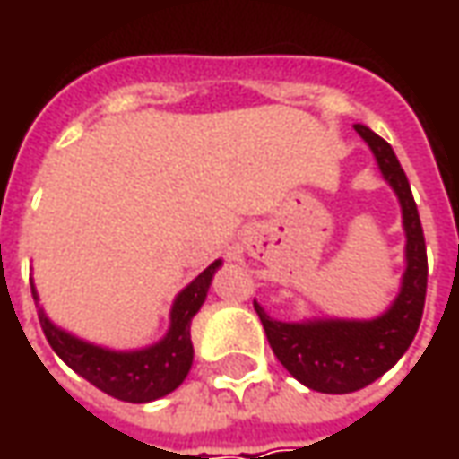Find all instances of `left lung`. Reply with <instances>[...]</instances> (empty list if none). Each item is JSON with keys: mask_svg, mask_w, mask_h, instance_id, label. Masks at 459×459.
Listing matches in <instances>:
<instances>
[{"mask_svg": "<svg viewBox=\"0 0 459 459\" xmlns=\"http://www.w3.org/2000/svg\"><path fill=\"white\" fill-rule=\"evenodd\" d=\"M378 160L385 181L394 186L403 209L406 273L401 293L383 316L373 322H275L255 304L273 355L299 383L322 394H352L370 385L414 342L427 299V242L416 212L414 194L391 145L362 125H355Z\"/></svg>", "mask_w": 459, "mask_h": 459, "instance_id": "left-lung-1", "label": "left lung"}]
</instances>
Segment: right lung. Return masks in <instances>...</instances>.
<instances>
[{
  "instance_id": "obj_1",
  "label": "right lung",
  "mask_w": 459,
  "mask_h": 459,
  "mask_svg": "<svg viewBox=\"0 0 459 459\" xmlns=\"http://www.w3.org/2000/svg\"><path fill=\"white\" fill-rule=\"evenodd\" d=\"M220 268V260L212 263L204 273L196 275L184 291L178 293L173 311H170V329L158 344L137 352H112L76 337L65 334L63 329L48 322L43 311H38L45 340L56 350L68 368H74L81 378H86L99 391L130 401L145 403L176 391L191 370L194 347H191V319L202 308L212 275ZM35 296V293H32Z\"/></svg>"
}]
</instances>
